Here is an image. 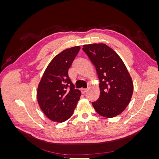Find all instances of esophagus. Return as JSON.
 I'll return each instance as SVG.
<instances>
[{"instance_id": "obj_1", "label": "esophagus", "mask_w": 159, "mask_h": 159, "mask_svg": "<svg viewBox=\"0 0 159 159\" xmlns=\"http://www.w3.org/2000/svg\"><path fill=\"white\" fill-rule=\"evenodd\" d=\"M86 91H87V89H85V88H82V89H81V93L82 94H84Z\"/></svg>"}]
</instances>
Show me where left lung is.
I'll list each match as a JSON object with an SVG mask.
<instances>
[{"mask_svg":"<svg viewBox=\"0 0 159 159\" xmlns=\"http://www.w3.org/2000/svg\"><path fill=\"white\" fill-rule=\"evenodd\" d=\"M82 50L95 66L99 80L100 95L92 103L95 110L104 117L121 113L129 105L133 83L119 55L105 44L84 45Z\"/></svg>","mask_w":159,"mask_h":159,"instance_id":"left-lung-1","label":"left lung"}]
</instances>
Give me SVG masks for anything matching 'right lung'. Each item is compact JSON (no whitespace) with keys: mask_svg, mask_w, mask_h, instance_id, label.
Wrapping results in <instances>:
<instances>
[{"mask_svg":"<svg viewBox=\"0 0 159 159\" xmlns=\"http://www.w3.org/2000/svg\"><path fill=\"white\" fill-rule=\"evenodd\" d=\"M80 50L66 49L56 55L46 68L38 85L37 99L46 116L53 121H66L73 114L81 91L68 76V69Z\"/></svg>","mask_w":159,"mask_h":159,"instance_id":"add662e5","label":"right lung"}]
</instances>
